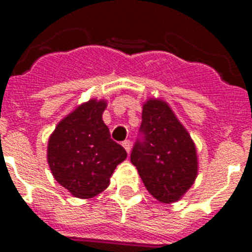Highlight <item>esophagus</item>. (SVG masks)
<instances>
[{"label":"esophagus","mask_w":252,"mask_h":252,"mask_svg":"<svg viewBox=\"0 0 252 252\" xmlns=\"http://www.w3.org/2000/svg\"><path fill=\"white\" fill-rule=\"evenodd\" d=\"M130 146H132V145H130V141H129V140H126V141L123 142V148L126 149V153H128V154L130 153Z\"/></svg>","instance_id":"esophagus-1"}]
</instances>
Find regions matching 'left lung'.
Instances as JSON below:
<instances>
[{
  "label": "left lung",
  "instance_id": "left-lung-1",
  "mask_svg": "<svg viewBox=\"0 0 252 252\" xmlns=\"http://www.w3.org/2000/svg\"><path fill=\"white\" fill-rule=\"evenodd\" d=\"M144 141L134 145L130 162L146 189L159 203L180 200L195 183L199 161L191 134L167 102L146 99L142 106Z\"/></svg>",
  "mask_w": 252,
  "mask_h": 252
}]
</instances>
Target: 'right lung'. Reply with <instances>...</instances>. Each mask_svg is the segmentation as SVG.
Here are the masks:
<instances>
[{
    "label": "right lung",
    "instance_id": "1",
    "mask_svg": "<svg viewBox=\"0 0 252 252\" xmlns=\"http://www.w3.org/2000/svg\"><path fill=\"white\" fill-rule=\"evenodd\" d=\"M104 99L77 106L56 126L48 140L47 161L53 178L74 197L91 199L108 186L126 152L111 140L102 115Z\"/></svg>",
    "mask_w": 252,
    "mask_h": 252
}]
</instances>
